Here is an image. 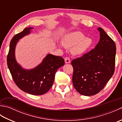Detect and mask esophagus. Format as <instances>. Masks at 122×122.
<instances>
[{
    "mask_svg": "<svg viewBox=\"0 0 122 122\" xmlns=\"http://www.w3.org/2000/svg\"><path fill=\"white\" fill-rule=\"evenodd\" d=\"M64 61H65V62L66 63H70V59L69 57H66L64 58Z\"/></svg>",
    "mask_w": 122,
    "mask_h": 122,
    "instance_id": "esophagus-1",
    "label": "esophagus"
}]
</instances>
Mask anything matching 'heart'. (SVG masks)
<instances>
[{
  "label": "heart",
  "instance_id": "b5f03b06",
  "mask_svg": "<svg viewBox=\"0 0 122 122\" xmlns=\"http://www.w3.org/2000/svg\"><path fill=\"white\" fill-rule=\"evenodd\" d=\"M63 44L66 48H72V52L74 55L80 56L84 54L92 45L91 38L85 37L81 32H71L63 38Z\"/></svg>",
  "mask_w": 122,
  "mask_h": 122
}]
</instances>
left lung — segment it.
<instances>
[{"label":"left lung","mask_w":122,"mask_h":122,"mask_svg":"<svg viewBox=\"0 0 122 122\" xmlns=\"http://www.w3.org/2000/svg\"><path fill=\"white\" fill-rule=\"evenodd\" d=\"M97 29L100 39L95 48L71 62L73 86L79 93L85 96L100 92L115 71V43L102 28Z\"/></svg>","instance_id":"left-lung-1"}]
</instances>
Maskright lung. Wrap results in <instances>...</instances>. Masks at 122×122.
Listing matches in <instances>:
<instances>
[{
	"instance_id": "obj_1",
	"label": "right lung",
	"mask_w": 122,
	"mask_h": 122,
	"mask_svg": "<svg viewBox=\"0 0 122 122\" xmlns=\"http://www.w3.org/2000/svg\"><path fill=\"white\" fill-rule=\"evenodd\" d=\"M32 29L25 28L12 38L7 55V65L14 81L20 89L30 94L42 95L52 86L57 70L64 66V60L62 57L49 54L36 68L30 70L23 69L15 61V45L19 39L30 33Z\"/></svg>"
}]
</instances>
